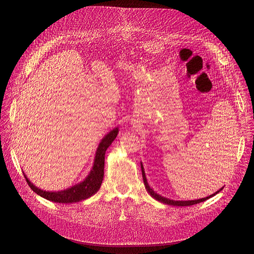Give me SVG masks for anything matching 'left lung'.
Masks as SVG:
<instances>
[{"label":"left lung","instance_id":"left-lung-1","mask_svg":"<svg viewBox=\"0 0 254 254\" xmlns=\"http://www.w3.org/2000/svg\"><path fill=\"white\" fill-rule=\"evenodd\" d=\"M141 170H142V176H143V181H144V185H145V189L147 190L148 193L154 197L156 201L161 202V203H164V204H167V205H172V206H181V207H184V206H191V205H195V204H198V203H202L204 201H206V199L212 197L213 195H215L216 193H218L219 191L222 190V189H220L218 191H216L215 193H213L207 197H202V198H198V199H193V201H174V199H170V198H167L165 196H162L161 194H157L155 191H153V190L150 188L148 182H147V179H146V176H145V171H144V168H143V165L141 164Z\"/></svg>","mask_w":254,"mask_h":254}]
</instances>
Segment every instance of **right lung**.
Instances as JSON below:
<instances>
[{"instance_id": "add662e5", "label": "right lung", "mask_w": 254, "mask_h": 254, "mask_svg": "<svg viewBox=\"0 0 254 254\" xmlns=\"http://www.w3.org/2000/svg\"><path fill=\"white\" fill-rule=\"evenodd\" d=\"M118 134V127H115L110 132H108L100 142L99 147L96 152L95 162H93L92 169L90 170L88 176L82 181L68 190H64L61 191H46L40 190L28 179L24 174V178L28 182L29 186L37 194L46 199H49L55 203L69 204L77 203L82 199L88 198L95 194L101 188V184L104 177V165H105V153L107 148L112 144Z\"/></svg>"}]
</instances>
